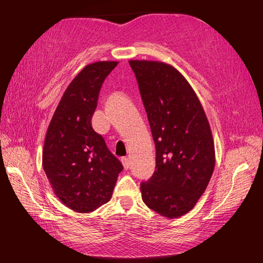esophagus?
<instances>
[{"mask_svg":"<svg viewBox=\"0 0 263 263\" xmlns=\"http://www.w3.org/2000/svg\"><path fill=\"white\" fill-rule=\"evenodd\" d=\"M122 164H123V167H124V170H128L130 168V159H128L127 157H123L121 159Z\"/></svg>","mask_w":263,"mask_h":263,"instance_id":"34e87169","label":"esophagus"}]
</instances>
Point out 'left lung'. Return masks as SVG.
Here are the masks:
<instances>
[{"label":"left lung","instance_id":"obj_1","mask_svg":"<svg viewBox=\"0 0 263 263\" xmlns=\"http://www.w3.org/2000/svg\"><path fill=\"white\" fill-rule=\"evenodd\" d=\"M156 146V171L140 189L150 209L167 218L191 210L215 168L208 119L192 87L172 65L128 61Z\"/></svg>","mask_w":263,"mask_h":263}]
</instances>
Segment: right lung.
<instances>
[{
	"mask_svg": "<svg viewBox=\"0 0 263 263\" xmlns=\"http://www.w3.org/2000/svg\"><path fill=\"white\" fill-rule=\"evenodd\" d=\"M116 65L100 61L85 66L66 88L46 132L44 172L55 195L78 212L108 202L123 170L91 126L100 88Z\"/></svg>",
	"mask_w": 263,
	"mask_h": 263,
	"instance_id": "add662e5",
	"label": "right lung"
}]
</instances>
